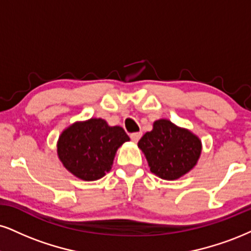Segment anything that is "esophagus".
I'll list each match as a JSON object with an SVG mask.
<instances>
[{
	"instance_id": "esophagus-1",
	"label": "esophagus",
	"mask_w": 251,
	"mask_h": 251,
	"mask_svg": "<svg viewBox=\"0 0 251 251\" xmlns=\"http://www.w3.org/2000/svg\"><path fill=\"white\" fill-rule=\"evenodd\" d=\"M141 137H142V132H132V134H130L131 141H134V142H138Z\"/></svg>"
}]
</instances>
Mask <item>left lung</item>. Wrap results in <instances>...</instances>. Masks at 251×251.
I'll return each mask as SVG.
<instances>
[{
  "label": "left lung",
  "mask_w": 251,
  "mask_h": 251,
  "mask_svg": "<svg viewBox=\"0 0 251 251\" xmlns=\"http://www.w3.org/2000/svg\"><path fill=\"white\" fill-rule=\"evenodd\" d=\"M149 163L150 171L157 177L175 180L194 168L201 153V142L186 129L169 120H158L153 129L138 142Z\"/></svg>",
  "instance_id": "8db88e82"
}]
</instances>
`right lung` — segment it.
Wrapping results in <instances>:
<instances>
[{"instance_id":"obj_1","label":"right lung","mask_w":251,"mask_h":251,"mask_svg":"<svg viewBox=\"0 0 251 251\" xmlns=\"http://www.w3.org/2000/svg\"><path fill=\"white\" fill-rule=\"evenodd\" d=\"M129 136L121 126H109L102 119L76 122L63 131L58 141V156L75 177L93 181L111 169L116 150Z\"/></svg>"}]
</instances>
